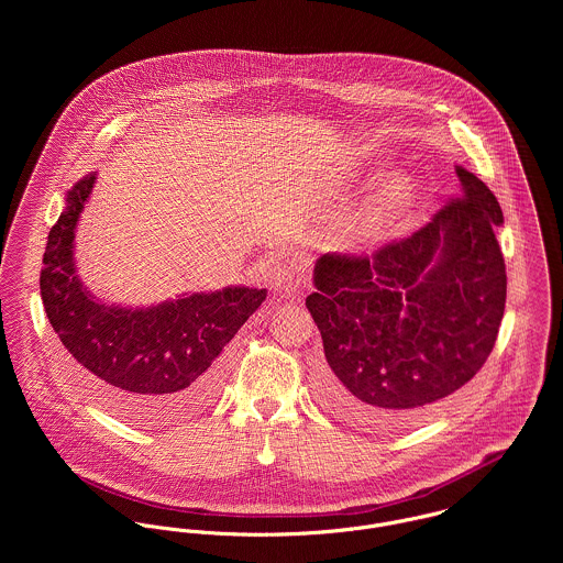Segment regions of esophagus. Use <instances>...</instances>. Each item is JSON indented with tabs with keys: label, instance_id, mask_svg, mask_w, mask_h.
Instances as JSON below:
<instances>
[{
	"label": "esophagus",
	"instance_id": "esophagus-1",
	"mask_svg": "<svg viewBox=\"0 0 563 563\" xmlns=\"http://www.w3.org/2000/svg\"><path fill=\"white\" fill-rule=\"evenodd\" d=\"M268 279H271L273 290H277L284 297L295 295L299 290L301 282H303L301 275L295 268H290V266H273L268 271Z\"/></svg>",
	"mask_w": 563,
	"mask_h": 563
}]
</instances>
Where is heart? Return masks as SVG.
<instances>
[{"label": "heart", "instance_id": "heart-1", "mask_svg": "<svg viewBox=\"0 0 563 563\" xmlns=\"http://www.w3.org/2000/svg\"><path fill=\"white\" fill-rule=\"evenodd\" d=\"M418 201V184L407 175L386 179L357 219L355 232L362 241L377 242L397 230Z\"/></svg>", "mask_w": 563, "mask_h": 563}]
</instances>
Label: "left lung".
Wrapping results in <instances>:
<instances>
[{
	"instance_id": "8db88e82",
	"label": "left lung",
	"mask_w": 563,
	"mask_h": 563,
	"mask_svg": "<svg viewBox=\"0 0 563 563\" xmlns=\"http://www.w3.org/2000/svg\"><path fill=\"white\" fill-rule=\"evenodd\" d=\"M460 199L373 257L324 253L306 306L327 364L317 393L368 429H401L462 390L492 353L507 275L503 212L477 175L455 166Z\"/></svg>"
}]
</instances>
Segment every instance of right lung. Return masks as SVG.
<instances>
[{"instance_id":"obj_1","label":"right lung","mask_w":563,"mask_h":563,"mask_svg":"<svg viewBox=\"0 0 563 563\" xmlns=\"http://www.w3.org/2000/svg\"><path fill=\"white\" fill-rule=\"evenodd\" d=\"M97 173L67 192L49 232L41 297L69 366L108 411L136 424L184 418L214 399L223 349L266 299V288L228 286L179 295L150 308L106 306L81 284L74 241Z\"/></svg>"}]
</instances>
